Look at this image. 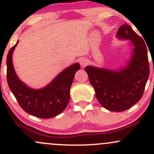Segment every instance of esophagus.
<instances>
[{
    "mask_svg": "<svg viewBox=\"0 0 154 154\" xmlns=\"http://www.w3.org/2000/svg\"><path fill=\"white\" fill-rule=\"evenodd\" d=\"M88 64V61L85 58H81L80 60V64L82 67H85Z\"/></svg>",
    "mask_w": 154,
    "mask_h": 154,
    "instance_id": "1",
    "label": "esophagus"
}]
</instances>
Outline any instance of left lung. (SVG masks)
Wrapping results in <instances>:
<instances>
[{"label":"left lung","instance_id":"8db88e82","mask_svg":"<svg viewBox=\"0 0 154 154\" xmlns=\"http://www.w3.org/2000/svg\"><path fill=\"white\" fill-rule=\"evenodd\" d=\"M116 35L119 38L132 41L134 46L128 66L117 71L91 66L85 70L99 102L109 111L120 112L142 98L149 79V64L146 43L130 25H122Z\"/></svg>","mask_w":154,"mask_h":154}]
</instances>
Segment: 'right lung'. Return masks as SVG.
I'll use <instances>...</instances> for the list:
<instances>
[{"label": "right lung", "mask_w": 154, "mask_h": 154, "mask_svg": "<svg viewBox=\"0 0 154 154\" xmlns=\"http://www.w3.org/2000/svg\"><path fill=\"white\" fill-rule=\"evenodd\" d=\"M17 43L8 52L7 81L17 101L26 113L41 119H50L62 112L70 100V88L75 73L80 69L79 63L61 72L51 83L43 89L33 90L23 83L17 76L12 56Z\"/></svg>", "instance_id": "1"}]
</instances>
